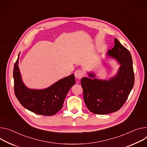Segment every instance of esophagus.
<instances>
[{
  "mask_svg": "<svg viewBox=\"0 0 147 147\" xmlns=\"http://www.w3.org/2000/svg\"><path fill=\"white\" fill-rule=\"evenodd\" d=\"M74 76L77 79H80L83 76V72L81 70H77L74 73Z\"/></svg>",
  "mask_w": 147,
  "mask_h": 147,
  "instance_id": "obj_1",
  "label": "esophagus"
}]
</instances>
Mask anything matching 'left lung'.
Returning a JSON list of instances; mask_svg holds the SVG:
<instances>
[{
	"mask_svg": "<svg viewBox=\"0 0 147 147\" xmlns=\"http://www.w3.org/2000/svg\"><path fill=\"white\" fill-rule=\"evenodd\" d=\"M107 55L121 64L114 77L109 80L87 77L81 80L84 102L89 111L96 114L104 115L119 110L134 84L132 60L128 50L114 38V46L107 51ZM89 76L95 77L92 74Z\"/></svg>",
	"mask_w": 147,
	"mask_h": 147,
	"instance_id": "left-lung-1",
	"label": "left lung"
}]
</instances>
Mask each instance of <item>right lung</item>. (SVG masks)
Masks as SVG:
<instances>
[{
    "instance_id": "1",
    "label": "right lung",
    "mask_w": 147,
    "mask_h": 147,
    "mask_svg": "<svg viewBox=\"0 0 147 147\" xmlns=\"http://www.w3.org/2000/svg\"><path fill=\"white\" fill-rule=\"evenodd\" d=\"M18 60L19 57L14 65L13 78L15 94L20 103L37 114L49 116L56 114L62 109L67 94L76 83L74 74L60 80L46 89H29L22 82Z\"/></svg>"
}]
</instances>
